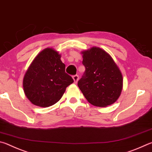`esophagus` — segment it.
<instances>
[{"instance_id":"34e87169","label":"esophagus","mask_w":152,"mask_h":152,"mask_svg":"<svg viewBox=\"0 0 152 152\" xmlns=\"http://www.w3.org/2000/svg\"><path fill=\"white\" fill-rule=\"evenodd\" d=\"M72 78L74 80V83H77V82H78V79H79V76H78V75H74V76H73Z\"/></svg>"}]
</instances>
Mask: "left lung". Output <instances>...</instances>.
Returning <instances> with one entry per match:
<instances>
[{
	"mask_svg": "<svg viewBox=\"0 0 152 152\" xmlns=\"http://www.w3.org/2000/svg\"><path fill=\"white\" fill-rule=\"evenodd\" d=\"M86 68L78 86L88 102L106 107L117 101L123 88V77L112 56L96 46L81 52Z\"/></svg>",
	"mask_w": 152,
	"mask_h": 152,
	"instance_id": "1",
	"label": "left lung"
}]
</instances>
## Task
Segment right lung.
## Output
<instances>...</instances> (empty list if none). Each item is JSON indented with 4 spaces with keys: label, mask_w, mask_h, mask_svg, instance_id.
Returning a JSON list of instances; mask_svg holds the SVG:
<instances>
[{
    "label": "right lung",
    "mask_w": 152,
    "mask_h": 152,
    "mask_svg": "<svg viewBox=\"0 0 152 152\" xmlns=\"http://www.w3.org/2000/svg\"><path fill=\"white\" fill-rule=\"evenodd\" d=\"M61 54L52 48L38 54L27 69L23 78L24 94L32 104L49 107L58 102L66 88L74 82L65 72Z\"/></svg>",
    "instance_id": "right-lung-1"
}]
</instances>
